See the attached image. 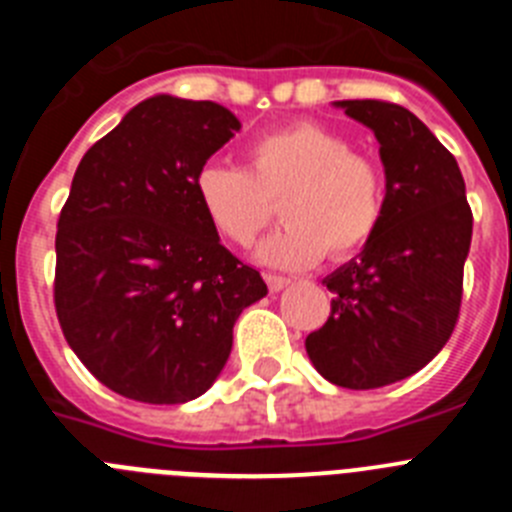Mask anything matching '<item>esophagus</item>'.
<instances>
[{
    "label": "esophagus",
    "mask_w": 512,
    "mask_h": 512,
    "mask_svg": "<svg viewBox=\"0 0 512 512\" xmlns=\"http://www.w3.org/2000/svg\"><path fill=\"white\" fill-rule=\"evenodd\" d=\"M266 284H269L271 292H282V289L287 287V284H292V279H289V277H279V274H269V277H266Z\"/></svg>",
    "instance_id": "34e87169"
}]
</instances>
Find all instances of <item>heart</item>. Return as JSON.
Segmentation results:
<instances>
[{
  "instance_id": "obj_1",
  "label": "heart",
  "mask_w": 512,
  "mask_h": 512,
  "mask_svg": "<svg viewBox=\"0 0 512 512\" xmlns=\"http://www.w3.org/2000/svg\"><path fill=\"white\" fill-rule=\"evenodd\" d=\"M248 166L210 161L194 176L202 212L217 233L248 246L282 200L284 225L256 246L261 264L307 269L328 251L348 259L372 241L387 207L382 166L354 153L336 130L297 122L259 135L248 146Z\"/></svg>"
}]
</instances>
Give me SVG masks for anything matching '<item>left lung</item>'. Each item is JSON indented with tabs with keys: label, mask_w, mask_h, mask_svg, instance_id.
I'll return each mask as SVG.
<instances>
[{
	"label": "left lung",
	"mask_w": 512,
	"mask_h": 512,
	"mask_svg": "<svg viewBox=\"0 0 512 512\" xmlns=\"http://www.w3.org/2000/svg\"><path fill=\"white\" fill-rule=\"evenodd\" d=\"M379 140L387 207L374 238L323 279L330 318L305 341L312 366L348 390L420 372L446 346L461 305L472 210L456 158L400 104L333 102Z\"/></svg>",
	"instance_id": "obj_1"
}]
</instances>
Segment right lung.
I'll return each instance as SVG.
<instances>
[{
	"instance_id": "1",
	"label": "right lung",
	"mask_w": 512,
	"mask_h": 512,
	"mask_svg": "<svg viewBox=\"0 0 512 512\" xmlns=\"http://www.w3.org/2000/svg\"><path fill=\"white\" fill-rule=\"evenodd\" d=\"M241 130L223 104L156 94L97 140L56 233V312L81 364L151 405L205 395L233 325L266 297L202 212L194 176Z\"/></svg>"
}]
</instances>
